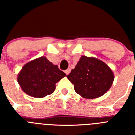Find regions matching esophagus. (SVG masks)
<instances>
[{
  "label": "esophagus",
  "instance_id": "1",
  "mask_svg": "<svg viewBox=\"0 0 135 135\" xmlns=\"http://www.w3.org/2000/svg\"><path fill=\"white\" fill-rule=\"evenodd\" d=\"M70 71H71V70H70V68H68V69H67V70H65V74H66L67 75H68L70 73Z\"/></svg>",
  "mask_w": 135,
  "mask_h": 135
}]
</instances>
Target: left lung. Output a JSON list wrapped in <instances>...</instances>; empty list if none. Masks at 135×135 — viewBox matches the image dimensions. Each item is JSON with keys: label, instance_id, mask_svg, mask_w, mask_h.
<instances>
[{"label": "left lung", "instance_id": "8db88e82", "mask_svg": "<svg viewBox=\"0 0 135 135\" xmlns=\"http://www.w3.org/2000/svg\"><path fill=\"white\" fill-rule=\"evenodd\" d=\"M75 91L86 99L97 98L108 91L114 79L108 65L94 57L82 56L71 73L67 76Z\"/></svg>", "mask_w": 135, "mask_h": 135}]
</instances>
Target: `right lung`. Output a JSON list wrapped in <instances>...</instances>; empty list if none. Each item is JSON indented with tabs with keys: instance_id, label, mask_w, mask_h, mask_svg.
Wrapping results in <instances>:
<instances>
[{
	"instance_id": "right-lung-1",
	"label": "right lung",
	"mask_w": 135,
	"mask_h": 135,
	"mask_svg": "<svg viewBox=\"0 0 135 135\" xmlns=\"http://www.w3.org/2000/svg\"><path fill=\"white\" fill-rule=\"evenodd\" d=\"M66 76L45 57L26 64L17 77L21 89L30 96L42 98L55 90V84Z\"/></svg>"
}]
</instances>
